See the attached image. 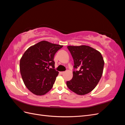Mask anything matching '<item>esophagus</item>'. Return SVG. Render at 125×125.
<instances>
[{"instance_id": "esophagus-1", "label": "esophagus", "mask_w": 125, "mask_h": 125, "mask_svg": "<svg viewBox=\"0 0 125 125\" xmlns=\"http://www.w3.org/2000/svg\"><path fill=\"white\" fill-rule=\"evenodd\" d=\"M64 73H65V72H64V71H60V73L62 74H63Z\"/></svg>"}]
</instances>
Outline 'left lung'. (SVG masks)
<instances>
[{"label": "left lung", "mask_w": 125, "mask_h": 125, "mask_svg": "<svg viewBox=\"0 0 125 125\" xmlns=\"http://www.w3.org/2000/svg\"><path fill=\"white\" fill-rule=\"evenodd\" d=\"M74 61L73 77L67 81L71 91L78 95L91 92L99 83L103 74L104 61L101 52L86 45L68 46Z\"/></svg>", "instance_id": "8db88e82"}]
</instances>
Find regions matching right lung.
Segmentation results:
<instances>
[{
  "mask_svg": "<svg viewBox=\"0 0 125 125\" xmlns=\"http://www.w3.org/2000/svg\"><path fill=\"white\" fill-rule=\"evenodd\" d=\"M62 45L46 41L30 47L20 59L22 80L28 89L36 95H43L52 89L58 75L55 69L54 57ZM52 66V69H50Z\"/></svg>",
  "mask_w": 125,
  "mask_h": 125,
  "instance_id": "obj_1",
  "label": "right lung"
}]
</instances>
